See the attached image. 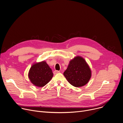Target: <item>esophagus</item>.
<instances>
[{
    "mask_svg": "<svg viewBox=\"0 0 123 123\" xmlns=\"http://www.w3.org/2000/svg\"><path fill=\"white\" fill-rule=\"evenodd\" d=\"M60 71H55L54 72V74H58V73H60Z\"/></svg>",
    "mask_w": 123,
    "mask_h": 123,
    "instance_id": "34e87169",
    "label": "esophagus"
}]
</instances>
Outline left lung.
<instances>
[{
  "label": "left lung",
  "mask_w": 123,
  "mask_h": 123,
  "mask_svg": "<svg viewBox=\"0 0 123 123\" xmlns=\"http://www.w3.org/2000/svg\"><path fill=\"white\" fill-rule=\"evenodd\" d=\"M63 74L72 85L81 87L88 83L92 76V72L85 60L77 56L70 61Z\"/></svg>",
  "instance_id": "left-lung-1"
}]
</instances>
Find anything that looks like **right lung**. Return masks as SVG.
<instances>
[{"label":"right lung","instance_id":"add662e5","mask_svg":"<svg viewBox=\"0 0 123 123\" xmlns=\"http://www.w3.org/2000/svg\"><path fill=\"white\" fill-rule=\"evenodd\" d=\"M28 77L34 86L42 87L48 84L53 77V73L45 61L35 63L31 67Z\"/></svg>","mask_w":123,"mask_h":123}]
</instances>
